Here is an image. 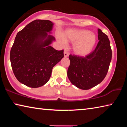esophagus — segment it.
Listing matches in <instances>:
<instances>
[{"instance_id":"34e87169","label":"esophagus","mask_w":127,"mask_h":127,"mask_svg":"<svg viewBox=\"0 0 127 127\" xmlns=\"http://www.w3.org/2000/svg\"><path fill=\"white\" fill-rule=\"evenodd\" d=\"M68 55H69L68 53L67 52H66V51H64V57H68Z\"/></svg>"}]
</instances>
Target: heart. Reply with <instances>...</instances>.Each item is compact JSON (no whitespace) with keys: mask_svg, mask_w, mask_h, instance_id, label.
<instances>
[{"mask_svg":"<svg viewBox=\"0 0 127 127\" xmlns=\"http://www.w3.org/2000/svg\"><path fill=\"white\" fill-rule=\"evenodd\" d=\"M58 39L63 46L66 44V41L73 42V51L79 57H85L91 52L95 45L97 38L94 33L87 30L70 29L65 30L63 36L58 35Z\"/></svg>","mask_w":127,"mask_h":127,"instance_id":"1","label":"heart"}]
</instances>
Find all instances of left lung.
Returning a JSON list of instances; mask_svg holds the SVG:
<instances>
[{"mask_svg":"<svg viewBox=\"0 0 127 127\" xmlns=\"http://www.w3.org/2000/svg\"><path fill=\"white\" fill-rule=\"evenodd\" d=\"M99 40L95 49L85 57L69 55V79L78 89L89 90L101 82L108 71L112 51L107 36L98 29Z\"/></svg>","mask_w":127,"mask_h":127,"instance_id":"1","label":"left lung"}]
</instances>
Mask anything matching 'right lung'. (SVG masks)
I'll return each mask as SVG.
<instances>
[{"label":"right lung","instance_id":"right-lung-1","mask_svg":"<svg viewBox=\"0 0 127 127\" xmlns=\"http://www.w3.org/2000/svg\"><path fill=\"white\" fill-rule=\"evenodd\" d=\"M54 23L36 20L17 33L10 50V60L15 77L32 88L42 86L50 79L54 66L64 57L63 50L50 46L55 40L51 33Z\"/></svg>","mask_w":127,"mask_h":127}]
</instances>
